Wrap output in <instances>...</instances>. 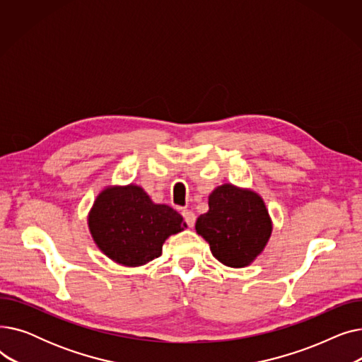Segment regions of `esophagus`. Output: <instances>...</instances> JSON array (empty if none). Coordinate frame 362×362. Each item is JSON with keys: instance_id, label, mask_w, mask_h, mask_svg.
I'll list each match as a JSON object with an SVG mask.
<instances>
[{"instance_id": "esophagus-1", "label": "esophagus", "mask_w": 362, "mask_h": 362, "mask_svg": "<svg viewBox=\"0 0 362 362\" xmlns=\"http://www.w3.org/2000/svg\"><path fill=\"white\" fill-rule=\"evenodd\" d=\"M182 216H183V218H185V221H186V224H187L189 227H194V226H195L197 217H195V214H194L192 211L183 210V211H182Z\"/></svg>"}]
</instances>
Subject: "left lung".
I'll use <instances>...</instances> for the list:
<instances>
[{"label":"left lung","instance_id":"obj_1","mask_svg":"<svg viewBox=\"0 0 362 362\" xmlns=\"http://www.w3.org/2000/svg\"><path fill=\"white\" fill-rule=\"evenodd\" d=\"M208 206L210 210L197 220V233L227 267L250 265L264 251L273 230L262 198L251 189L224 183L208 197Z\"/></svg>","mask_w":362,"mask_h":362}]
</instances>
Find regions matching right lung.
<instances>
[{
	"mask_svg": "<svg viewBox=\"0 0 362 362\" xmlns=\"http://www.w3.org/2000/svg\"><path fill=\"white\" fill-rule=\"evenodd\" d=\"M88 226L98 248L126 267H139L158 258L165 239L187 227L176 210L154 204L133 183L101 191L89 211Z\"/></svg>",
	"mask_w": 362,
	"mask_h": 362,
	"instance_id": "obj_1",
	"label": "right lung"
}]
</instances>
